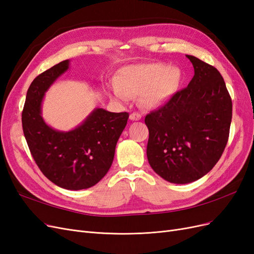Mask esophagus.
I'll list each match as a JSON object with an SVG mask.
<instances>
[{
	"label": "esophagus",
	"mask_w": 254,
	"mask_h": 254,
	"mask_svg": "<svg viewBox=\"0 0 254 254\" xmlns=\"http://www.w3.org/2000/svg\"><path fill=\"white\" fill-rule=\"evenodd\" d=\"M141 119H142V115H141L140 113L133 112V113L130 114V120H132V121H139V120H141Z\"/></svg>",
	"instance_id": "esophagus-1"
}]
</instances>
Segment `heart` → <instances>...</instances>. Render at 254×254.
Segmentation results:
<instances>
[{"mask_svg": "<svg viewBox=\"0 0 254 254\" xmlns=\"http://www.w3.org/2000/svg\"><path fill=\"white\" fill-rule=\"evenodd\" d=\"M182 79L180 68L164 64H141L128 65L112 87V95L118 101L127 103L133 96H142V102L149 108L164 106L178 89Z\"/></svg>", "mask_w": 254, "mask_h": 254, "instance_id": "obj_1", "label": "heart"}]
</instances>
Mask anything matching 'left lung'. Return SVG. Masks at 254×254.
I'll return each instance as SVG.
<instances>
[{
    "mask_svg": "<svg viewBox=\"0 0 254 254\" xmlns=\"http://www.w3.org/2000/svg\"><path fill=\"white\" fill-rule=\"evenodd\" d=\"M194 77L164 106L145 117L147 159L168 182L200 179L218 162L229 139L232 101L216 67L187 55Z\"/></svg>",
    "mask_w": 254,
    "mask_h": 254,
    "instance_id": "1",
    "label": "left lung"
}]
</instances>
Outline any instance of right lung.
Listing matches in <instances>:
<instances>
[{
	"label": "right lung",
	"instance_id": "obj_1",
	"mask_svg": "<svg viewBox=\"0 0 254 254\" xmlns=\"http://www.w3.org/2000/svg\"><path fill=\"white\" fill-rule=\"evenodd\" d=\"M67 68L68 60L61 61L30 83L22 111V127L42 174L60 188L78 190L95 186L108 173L129 113L97 108L70 131L51 128L41 117V102L51 84Z\"/></svg>",
	"mask_w": 254,
	"mask_h": 254
}]
</instances>
